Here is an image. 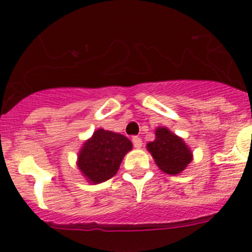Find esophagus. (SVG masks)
<instances>
[{"instance_id": "esophagus-1", "label": "esophagus", "mask_w": 252, "mask_h": 252, "mask_svg": "<svg viewBox=\"0 0 252 252\" xmlns=\"http://www.w3.org/2000/svg\"><path fill=\"white\" fill-rule=\"evenodd\" d=\"M133 144H134V147L137 149H139V148H142V146H143V140L140 139L139 137H133Z\"/></svg>"}]
</instances>
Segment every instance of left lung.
Returning a JSON list of instances; mask_svg holds the SVG:
<instances>
[{"label":"left lung","instance_id":"left-lung-1","mask_svg":"<svg viewBox=\"0 0 252 252\" xmlns=\"http://www.w3.org/2000/svg\"><path fill=\"white\" fill-rule=\"evenodd\" d=\"M147 149L158 168L173 176L182 173L193 159V153L183 138L174 134L167 126L156 129V139L147 144Z\"/></svg>","mask_w":252,"mask_h":252}]
</instances>
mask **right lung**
<instances>
[{"mask_svg": "<svg viewBox=\"0 0 252 252\" xmlns=\"http://www.w3.org/2000/svg\"><path fill=\"white\" fill-rule=\"evenodd\" d=\"M131 148V142L123 134L99 128L83 143L76 165L88 182L98 185L117 174L124 156Z\"/></svg>", "mask_w": 252, "mask_h": 252, "instance_id": "add662e5", "label": "right lung"}]
</instances>
